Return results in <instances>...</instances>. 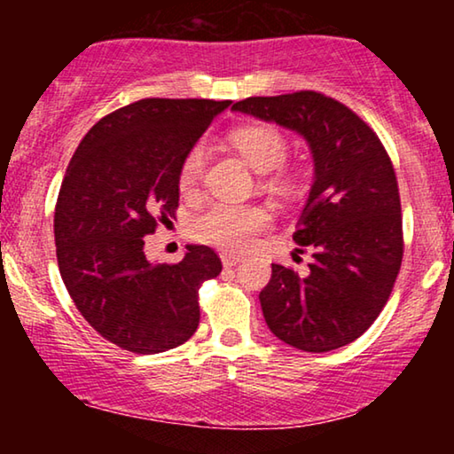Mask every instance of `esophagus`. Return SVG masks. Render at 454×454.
<instances>
[{"label": "esophagus", "instance_id": "34e87169", "mask_svg": "<svg viewBox=\"0 0 454 454\" xmlns=\"http://www.w3.org/2000/svg\"><path fill=\"white\" fill-rule=\"evenodd\" d=\"M221 260H223V266H227V269H231V266H238L241 262V256H235V254H221Z\"/></svg>", "mask_w": 454, "mask_h": 454}]
</instances>
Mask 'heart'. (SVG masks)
Wrapping results in <instances>:
<instances>
[{"label":"heart","mask_w":454,"mask_h":454,"mask_svg":"<svg viewBox=\"0 0 454 454\" xmlns=\"http://www.w3.org/2000/svg\"><path fill=\"white\" fill-rule=\"evenodd\" d=\"M229 142L256 171L264 173L275 169L269 179V184L275 190L289 192L300 184V171L281 167L283 160L287 159L289 140L272 123L250 121L233 128L229 132ZM204 163H207V148L202 142H196L179 163V190L192 194L200 185ZM270 223V208L262 207V204L216 202L207 213L198 216L192 225V233L198 241L216 246L225 252H244Z\"/></svg>","instance_id":"obj_1"}]
</instances>
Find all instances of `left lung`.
<instances>
[{
  "instance_id": "1",
  "label": "left lung",
  "mask_w": 454,
  "mask_h": 454,
  "mask_svg": "<svg viewBox=\"0 0 454 454\" xmlns=\"http://www.w3.org/2000/svg\"><path fill=\"white\" fill-rule=\"evenodd\" d=\"M295 129L314 157V184L295 244L312 252L306 277L272 264L260 306L275 337L295 349H339L387 306L403 260V216L393 160L374 129L316 90L250 97L231 107Z\"/></svg>"
}]
</instances>
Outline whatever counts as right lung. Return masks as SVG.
Returning a JSON list of instances; mask_svg holds the SVG:
<instances>
[{
	"mask_svg": "<svg viewBox=\"0 0 454 454\" xmlns=\"http://www.w3.org/2000/svg\"><path fill=\"white\" fill-rule=\"evenodd\" d=\"M231 101L142 98L89 129L55 204V247L84 320L121 349L153 356L182 345L200 322L198 289L219 277L208 246L177 264H151L145 238L179 207V163Z\"/></svg>",
	"mask_w": 454,
	"mask_h": 454,
	"instance_id": "1",
	"label": "right lung"
}]
</instances>
